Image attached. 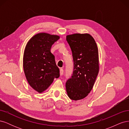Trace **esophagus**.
I'll return each instance as SVG.
<instances>
[{"label":"esophagus","mask_w":129,"mask_h":129,"mask_svg":"<svg viewBox=\"0 0 129 129\" xmlns=\"http://www.w3.org/2000/svg\"><path fill=\"white\" fill-rule=\"evenodd\" d=\"M63 70L62 69H60V75L61 76L63 75Z\"/></svg>","instance_id":"esophagus-1"}]
</instances>
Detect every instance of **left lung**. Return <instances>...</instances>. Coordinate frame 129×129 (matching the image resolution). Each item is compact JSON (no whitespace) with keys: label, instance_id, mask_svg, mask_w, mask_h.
Returning <instances> with one entry per match:
<instances>
[{"label":"left lung","instance_id":"obj_1","mask_svg":"<svg viewBox=\"0 0 129 129\" xmlns=\"http://www.w3.org/2000/svg\"><path fill=\"white\" fill-rule=\"evenodd\" d=\"M72 52L74 71L66 83L70 99H83L91 91L99 72V50L93 37L88 33H75L66 37Z\"/></svg>","mask_w":129,"mask_h":129}]
</instances>
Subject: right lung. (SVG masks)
I'll list each match as a JSON object with an SVG mask.
<instances>
[{"label": "right lung", "instance_id": "obj_1", "mask_svg": "<svg viewBox=\"0 0 129 129\" xmlns=\"http://www.w3.org/2000/svg\"><path fill=\"white\" fill-rule=\"evenodd\" d=\"M60 36L39 33L27 42L23 56V68L30 86L39 93L45 91L60 76L51 47Z\"/></svg>", "mask_w": 129, "mask_h": 129}]
</instances>
